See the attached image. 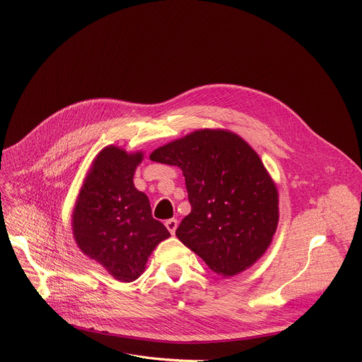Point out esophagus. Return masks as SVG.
<instances>
[{"label":"esophagus","mask_w":362,"mask_h":362,"mask_svg":"<svg viewBox=\"0 0 362 362\" xmlns=\"http://www.w3.org/2000/svg\"><path fill=\"white\" fill-rule=\"evenodd\" d=\"M177 224H179V221H177L176 218L165 220V227H167V230H168L171 235H175V232H176V229H177Z\"/></svg>","instance_id":"esophagus-1"}]
</instances>
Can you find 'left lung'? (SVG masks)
Segmentation results:
<instances>
[{
  "label": "left lung",
  "mask_w": 362,
  "mask_h": 362,
  "mask_svg": "<svg viewBox=\"0 0 362 362\" xmlns=\"http://www.w3.org/2000/svg\"><path fill=\"white\" fill-rule=\"evenodd\" d=\"M149 158L183 171L192 210L176 236L213 272L235 276L269 248L279 221L277 189L242 138L227 130H197Z\"/></svg>",
  "instance_id": "left-lung-1"
}]
</instances>
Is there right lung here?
I'll use <instances>...</instances> for the list:
<instances>
[{
	"mask_svg": "<svg viewBox=\"0 0 362 362\" xmlns=\"http://www.w3.org/2000/svg\"><path fill=\"white\" fill-rule=\"evenodd\" d=\"M142 154L107 146L95 158L73 213V235L83 254L117 280L141 276L152 250L170 236L133 185Z\"/></svg>",
	"mask_w": 362,
	"mask_h": 362,
	"instance_id": "add662e5",
	"label": "right lung"
}]
</instances>
